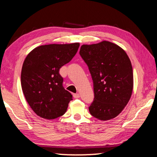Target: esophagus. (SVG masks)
I'll list each match as a JSON object with an SVG mask.
<instances>
[{"label":"esophagus","mask_w":157,"mask_h":157,"mask_svg":"<svg viewBox=\"0 0 157 157\" xmlns=\"http://www.w3.org/2000/svg\"><path fill=\"white\" fill-rule=\"evenodd\" d=\"M73 97H74V98H76V99H78V98H79L80 95H79V94H73Z\"/></svg>","instance_id":"obj_1"}]
</instances>
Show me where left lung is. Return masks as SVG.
<instances>
[{
  "label": "left lung",
  "instance_id": "1",
  "mask_svg": "<svg viewBox=\"0 0 157 157\" xmlns=\"http://www.w3.org/2000/svg\"><path fill=\"white\" fill-rule=\"evenodd\" d=\"M79 54L94 82V100L89 107L90 113L100 121L116 118L128 103L134 86L128 55L118 45L107 41L82 45Z\"/></svg>",
  "mask_w": 157,
  "mask_h": 157
}]
</instances>
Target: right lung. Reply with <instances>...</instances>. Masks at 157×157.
<instances>
[{
  "mask_svg": "<svg viewBox=\"0 0 157 157\" xmlns=\"http://www.w3.org/2000/svg\"><path fill=\"white\" fill-rule=\"evenodd\" d=\"M79 43L35 48L23 63L21 82L25 100L37 116L47 120L63 115L73 95L63 87L60 68L73 59Z\"/></svg>",
  "mask_w": 157,
  "mask_h": 157,
  "instance_id": "1",
  "label": "right lung"
}]
</instances>
